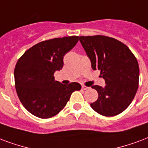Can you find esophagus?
Returning a JSON list of instances; mask_svg holds the SVG:
<instances>
[{
  "label": "esophagus",
  "instance_id": "1",
  "mask_svg": "<svg viewBox=\"0 0 148 148\" xmlns=\"http://www.w3.org/2000/svg\"><path fill=\"white\" fill-rule=\"evenodd\" d=\"M82 88L83 89V90H88V89L89 88H88V87L85 86V85H82Z\"/></svg>",
  "mask_w": 148,
  "mask_h": 148
}]
</instances>
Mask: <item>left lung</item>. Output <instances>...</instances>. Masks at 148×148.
<instances>
[{
	"label": "left lung",
	"mask_w": 148,
	"mask_h": 148,
	"mask_svg": "<svg viewBox=\"0 0 148 148\" xmlns=\"http://www.w3.org/2000/svg\"><path fill=\"white\" fill-rule=\"evenodd\" d=\"M79 40L92 63L99 70L106 86L92 87L99 98L91 107L100 115L114 116L129 106L139 84V65L130 49L119 40L105 36H80Z\"/></svg>",
	"instance_id": "8db88e82"
}]
</instances>
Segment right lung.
Segmentation results:
<instances>
[{
    "label": "right lung",
    "instance_id": "add662e5",
    "mask_svg": "<svg viewBox=\"0 0 148 148\" xmlns=\"http://www.w3.org/2000/svg\"><path fill=\"white\" fill-rule=\"evenodd\" d=\"M78 42V36L45 40L25 52L14 68V84L23 106L34 116L48 119L64 109L79 83L63 84L54 80V72L64 66V56Z\"/></svg>",
    "mask_w": 148,
    "mask_h": 148
}]
</instances>
